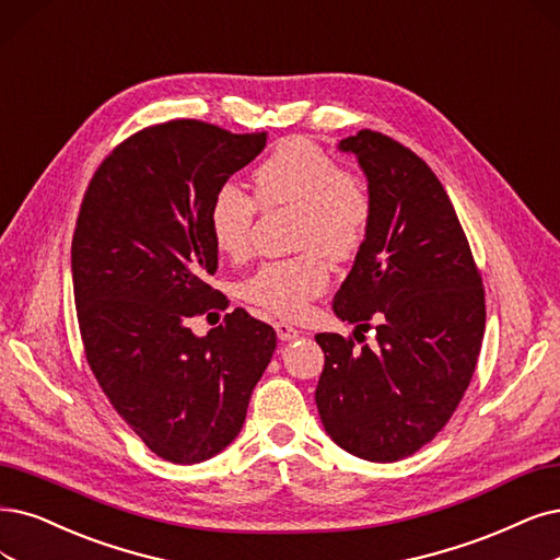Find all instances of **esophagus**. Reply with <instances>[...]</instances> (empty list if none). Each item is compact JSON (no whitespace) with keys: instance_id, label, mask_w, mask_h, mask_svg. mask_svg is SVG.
Wrapping results in <instances>:
<instances>
[{"instance_id":"1","label":"esophagus","mask_w":560,"mask_h":560,"mask_svg":"<svg viewBox=\"0 0 560 560\" xmlns=\"http://www.w3.org/2000/svg\"><path fill=\"white\" fill-rule=\"evenodd\" d=\"M275 329H277V337H279L281 341H291V339H298V337L302 335L295 325L285 323V320H279V323H275Z\"/></svg>"}]
</instances>
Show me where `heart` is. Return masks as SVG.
<instances>
[{"instance_id": "b5f03b06", "label": "heart", "mask_w": 560, "mask_h": 560, "mask_svg": "<svg viewBox=\"0 0 560 560\" xmlns=\"http://www.w3.org/2000/svg\"><path fill=\"white\" fill-rule=\"evenodd\" d=\"M254 196L225 182L210 202V231L231 260L252 254L258 212L293 210L295 256L262 262L240 283V298L267 314L300 318L325 293L329 260H350L362 248L374 200L366 184L308 138L279 142L252 175Z\"/></svg>"}]
</instances>
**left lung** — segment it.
Wrapping results in <instances>:
<instances>
[{"label": "left lung", "instance_id": "left-lung-1", "mask_svg": "<svg viewBox=\"0 0 560 560\" xmlns=\"http://www.w3.org/2000/svg\"><path fill=\"white\" fill-rule=\"evenodd\" d=\"M339 148L366 173L374 219L332 302L358 325L355 339L316 335L325 353L316 406L337 445L399 462L436 439L466 395L485 337V285L443 184L416 152L371 129Z\"/></svg>", "mask_w": 560, "mask_h": 560}]
</instances>
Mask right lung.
Wrapping results in <instances>:
<instances>
[{
  "mask_svg": "<svg viewBox=\"0 0 560 560\" xmlns=\"http://www.w3.org/2000/svg\"><path fill=\"white\" fill-rule=\"evenodd\" d=\"M200 119L152 124L94 171L71 242L82 350L117 416L156 457L198 464L231 443L277 348L272 325L237 306L196 337L189 320L225 308L207 283L219 248L214 191L265 148Z\"/></svg>",
  "mask_w": 560,
  "mask_h": 560,
  "instance_id": "add662e5",
  "label": "right lung"
}]
</instances>
